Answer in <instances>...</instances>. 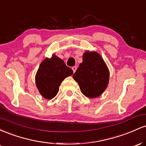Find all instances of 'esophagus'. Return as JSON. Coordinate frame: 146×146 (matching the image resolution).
I'll use <instances>...</instances> for the list:
<instances>
[{
  "mask_svg": "<svg viewBox=\"0 0 146 146\" xmlns=\"http://www.w3.org/2000/svg\"><path fill=\"white\" fill-rule=\"evenodd\" d=\"M72 70H73V73H75V72L76 71V70H77V67H76V66H73V67H72Z\"/></svg>",
  "mask_w": 146,
  "mask_h": 146,
  "instance_id": "obj_1",
  "label": "esophagus"
}]
</instances>
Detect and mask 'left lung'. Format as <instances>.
<instances>
[{
	"label": "left lung",
	"mask_w": 146,
	"mask_h": 146,
	"mask_svg": "<svg viewBox=\"0 0 146 146\" xmlns=\"http://www.w3.org/2000/svg\"><path fill=\"white\" fill-rule=\"evenodd\" d=\"M73 78L85 96L95 98L100 96L108 86L110 73L100 53L86 51L83 54L82 62L80 64Z\"/></svg>",
	"instance_id": "left-lung-1"
}]
</instances>
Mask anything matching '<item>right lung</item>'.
I'll list each match as a JSON object with an SVG mask.
<instances>
[{"label":"right lung","instance_id":"add662e5","mask_svg":"<svg viewBox=\"0 0 146 146\" xmlns=\"http://www.w3.org/2000/svg\"><path fill=\"white\" fill-rule=\"evenodd\" d=\"M73 73V70L62 60L53 54L40 64L35 77L37 88L43 98L51 100L58 94L62 82Z\"/></svg>","mask_w":146,"mask_h":146}]
</instances>
